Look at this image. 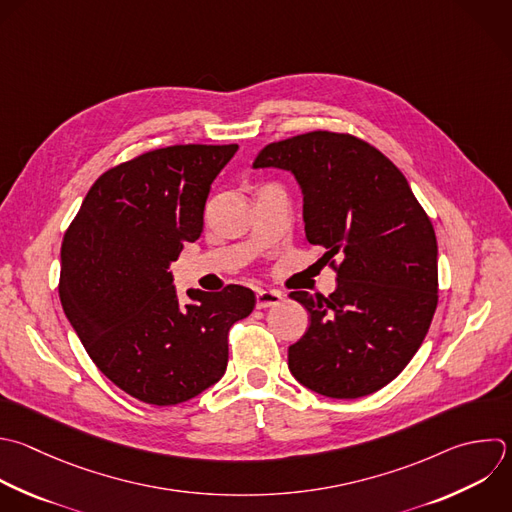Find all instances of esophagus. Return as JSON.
<instances>
[{
    "instance_id": "1",
    "label": "esophagus",
    "mask_w": 512,
    "mask_h": 512,
    "mask_svg": "<svg viewBox=\"0 0 512 512\" xmlns=\"http://www.w3.org/2000/svg\"><path fill=\"white\" fill-rule=\"evenodd\" d=\"M282 292L278 290H258L256 292V308H268L282 302Z\"/></svg>"
}]
</instances>
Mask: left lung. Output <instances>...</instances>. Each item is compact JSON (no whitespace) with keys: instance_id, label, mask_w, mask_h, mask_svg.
I'll return each instance as SVG.
<instances>
[{"instance_id":"8db88e82","label":"left lung","mask_w":512,"mask_h":512,"mask_svg":"<svg viewBox=\"0 0 512 512\" xmlns=\"http://www.w3.org/2000/svg\"><path fill=\"white\" fill-rule=\"evenodd\" d=\"M254 168L294 174L306 242L336 272L330 296L290 292L310 312L288 368L330 398H360L394 380L420 348L438 304L430 218L402 172L368 142L308 132L268 144Z\"/></svg>"}]
</instances>
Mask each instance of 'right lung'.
Segmentation results:
<instances>
[{
	"label": "right lung",
	"mask_w": 512,
	"mask_h": 512,
	"mask_svg": "<svg viewBox=\"0 0 512 512\" xmlns=\"http://www.w3.org/2000/svg\"><path fill=\"white\" fill-rule=\"evenodd\" d=\"M238 144L158 148L104 172L64 234L60 300L94 364L130 396L172 406L228 364V332L256 304L250 288L188 290L170 264L200 238L210 186Z\"/></svg>",
	"instance_id": "1"
}]
</instances>
